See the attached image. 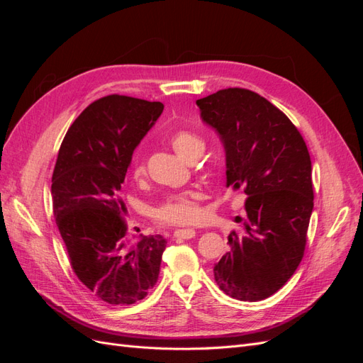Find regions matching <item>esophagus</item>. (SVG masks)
Wrapping results in <instances>:
<instances>
[{
    "label": "esophagus",
    "mask_w": 363,
    "mask_h": 363,
    "mask_svg": "<svg viewBox=\"0 0 363 363\" xmlns=\"http://www.w3.org/2000/svg\"><path fill=\"white\" fill-rule=\"evenodd\" d=\"M195 230L194 228H179L174 232L175 238H180V239H192L195 236Z\"/></svg>",
    "instance_id": "obj_1"
}]
</instances>
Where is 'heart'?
Instances as JSON below:
<instances>
[{
  "label": "heart",
  "instance_id": "obj_1",
  "mask_svg": "<svg viewBox=\"0 0 363 363\" xmlns=\"http://www.w3.org/2000/svg\"><path fill=\"white\" fill-rule=\"evenodd\" d=\"M169 142L174 151L184 160H188L195 151H200L204 148L203 139L199 135L192 133V131L186 130L174 133ZM131 174H133V179L138 183L144 182L147 171L144 160L140 157L135 159L133 167H131ZM200 200L201 195L196 191H184L180 194L169 195L167 200L160 203L155 211H152V216H155L156 221L162 224H191L200 216Z\"/></svg>",
  "mask_w": 363,
  "mask_h": 363
}]
</instances>
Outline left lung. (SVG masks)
Segmentation results:
<instances>
[{"label": "left lung", "instance_id": "obj_1", "mask_svg": "<svg viewBox=\"0 0 363 363\" xmlns=\"http://www.w3.org/2000/svg\"><path fill=\"white\" fill-rule=\"evenodd\" d=\"M200 116L225 150V186L247 194L245 215L213 267L221 291L240 301L265 300L286 283L304 255L313 211L312 162L289 118L240 87L196 100Z\"/></svg>", "mask_w": 363, "mask_h": 363}]
</instances>
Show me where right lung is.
<instances>
[{
  "mask_svg": "<svg viewBox=\"0 0 363 363\" xmlns=\"http://www.w3.org/2000/svg\"><path fill=\"white\" fill-rule=\"evenodd\" d=\"M163 112L159 101L108 95L65 136L52 172L56 224L75 276L108 304H133L155 286L167 239H130L121 184L133 151Z\"/></svg>",
  "mask_w": 363,
  "mask_h": 363,
  "instance_id": "obj_1",
  "label": "right lung"
}]
</instances>
